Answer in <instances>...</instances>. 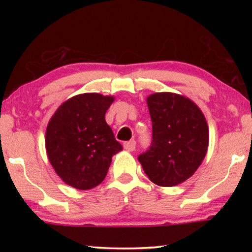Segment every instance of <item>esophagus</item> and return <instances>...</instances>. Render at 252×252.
Instances as JSON below:
<instances>
[{"instance_id": "obj_1", "label": "esophagus", "mask_w": 252, "mask_h": 252, "mask_svg": "<svg viewBox=\"0 0 252 252\" xmlns=\"http://www.w3.org/2000/svg\"><path fill=\"white\" fill-rule=\"evenodd\" d=\"M135 147H136V142L134 140L127 141V142L124 143V149L127 151H134L135 150Z\"/></svg>"}]
</instances>
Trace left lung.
Listing matches in <instances>:
<instances>
[{"label": "left lung", "instance_id": "obj_1", "mask_svg": "<svg viewBox=\"0 0 252 252\" xmlns=\"http://www.w3.org/2000/svg\"><path fill=\"white\" fill-rule=\"evenodd\" d=\"M147 104L153 143L139 161L155 185L178 186L197 171L208 153V123L198 105L184 95L154 93Z\"/></svg>", "mask_w": 252, "mask_h": 252}]
</instances>
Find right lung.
Listing matches in <instances>:
<instances>
[{
	"label": "right lung",
	"mask_w": 252,
	"mask_h": 252,
	"mask_svg": "<svg viewBox=\"0 0 252 252\" xmlns=\"http://www.w3.org/2000/svg\"><path fill=\"white\" fill-rule=\"evenodd\" d=\"M113 96L85 93L68 98L51 117L46 129V151L65 184L88 190L104 180L112 156L123 150L105 122Z\"/></svg>",
	"instance_id": "1"
}]
</instances>
